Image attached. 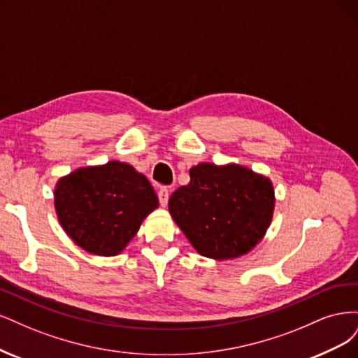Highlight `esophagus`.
Returning <instances> with one entry per match:
<instances>
[{
  "label": "esophagus",
  "instance_id": "obj_1",
  "mask_svg": "<svg viewBox=\"0 0 358 358\" xmlns=\"http://www.w3.org/2000/svg\"><path fill=\"white\" fill-rule=\"evenodd\" d=\"M157 198H159L160 205L166 206L168 205V199H169V190L166 187H160L159 192H157Z\"/></svg>",
  "mask_w": 358,
  "mask_h": 358
}]
</instances>
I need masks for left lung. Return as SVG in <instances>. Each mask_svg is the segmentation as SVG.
<instances>
[{"mask_svg":"<svg viewBox=\"0 0 358 358\" xmlns=\"http://www.w3.org/2000/svg\"><path fill=\"white\" fill-rule=\"evenodd\" d=\"M174 222L201 256L227 260L255 248L272 222L269 178L239 165L199 164L169 198Z\"/></svg>","mask_w":358,"mask_h":358,"instance_id":"obj_1","label":"left lung"}]
</instances>
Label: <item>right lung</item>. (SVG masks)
Segmentation results:
<instances>
[{"mask_svg": "<svg viewBox=\"0 0 358 358\" xmlns=\"http://www.w3.org/2000/svg\"><path fill=\"white\" fill-rule=\"evenodd\" d=\"M157 206L150 181L117 160L78 168L55 189L56 214L66 235L96 256L119 255Z\"/></svg>", "mask_w": 358, "mask_h": 358, "instance_id": "obj_1", "label": "right lung"}]
</instances>
